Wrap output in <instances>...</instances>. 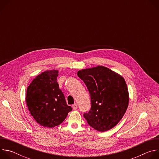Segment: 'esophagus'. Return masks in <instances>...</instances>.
<instances>
[{
  "label": "esophagus",
  "mask_w": 159,
  "mask_h": 159,
  "mask_svg": "<svg viewBox=\"0 0 159 159\" xmlns=\"http://www.w3.org/2000/svg\"><path fill=\"white\" fill-rule=\"evenodd\" d=\"M72 108L74 110H76L77 109V104H74L72 105Z\"/></svg>",
  "instance_id": "34e87169"
}]
</instances>
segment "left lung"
I'll return each mask as SVG.
<instances>
[{"mask_svg": "<svg viewBox=\"0 0 159 159\" xmlns=\"http://www.w3.org/2000/svg\"><path fill=\"white\" fill-rule=\"evenodd\" d=\"M77 75L87 86L91 98V108L84 116L98 131L115 127L128 106L129 93L125 79L104 66L78 71Z\"/></svg>", "mask_w": 159, "mask_h": 159, "instance_id": "left-lung-1", "label": "left lung"}]
</instances>
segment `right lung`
Returning a JSON list of instances; mask_svg holds the SVG:
<instances>
[{"mask_svg":"<svg viewBox=\"0 0 159 159\" xmlns=\"http://www.w3.org/2000/svg\"><path fill=\"white\" fill-rule=\"evenodd\" d=\"M58 70L44 71L36 76L27 88L26 102L31 116L44 127L60 125L72 110L66 104L57 82Z\"/></svg>","mask_w":159,"mask_h":159,"instance_id":"right-lung-1","label":"right lung"}]
</instances>
